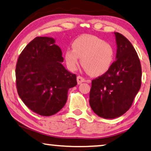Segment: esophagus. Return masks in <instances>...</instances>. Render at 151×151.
Listing matches in <instances>:
<instances>
[{
	"label": "esophagus",
	"mask_w": 151,
	"mask_h": 151,
	"mask_svg": "<svg viewBox=\"0 0 151 151\" xmlns=\"http://www.w3.org/2000/svg\"><path fill=\"white\" fill-rule=\"evenodd\" d=\"M76 81H77V83H78V84L79 85V84H81V83H82L83 82H84L85 80L84 78L82 77V76H78L77 78H76Z\"/></svg>",
	"instance_id": "esophagus-1"
}]
</instances>
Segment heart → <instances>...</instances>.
<instances>
[{"mask_svg":"<svg viewBox=\"0 0 151 151\" xmlns=\"http://www.w3.org/2000/svg\"><path fill=\"white\" fill-rule=\"evenodd\" d=\"M72 47L66 49L64 55L67 66L72 71L77 68L80 58L83 67L91 76L104 75L114 62L113 46L96 36L78 37L74 40Z\"/></svg>","mask_w":151,"mask_h":151,"instance_id":"1","label":"heart"}]
</instances>
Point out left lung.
Segmentation results:
<instances>
[{
	"mask_svg": "<svg viewBox=\"0 0 151 151\" xmlns=\"http://www.w3.org/2000/svg\"><path fill=\"white\" fill-rule=\"evenodd\" d=\"M116 61L106 73L91 81L89 104L98 116L114 119L127 112L141 86L140 60L131 42L114 32Z\"/></svg>",
	"mask_w": 151,
	"mask_h": 151,
	"instance_id": "left-lung-1",
	"label": "left lung"
}]
</instances>
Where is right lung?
I'll return each instance as SVG.
<instances>
[{"mask_svg": "<svg viewBox=\"0 0 151 151\" xmlns=\"http://www.w3.org/2000/svg\"><path fill=\"white\" fill-rule=\"evenodd\" d=\"M48 37H37L18 58L15 76L17 93L31 111L42 116L59 112L66 103L76 76L65 68L60 47Z\"/></svg>", "mask_w": 151, "mask_h": 151, "instance_id": "obj_1", "label": "right lung"}]
</instances>
